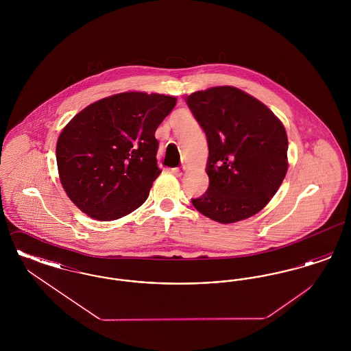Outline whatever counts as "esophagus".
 <instances>
[{
	"label": "esophagus",
	"mask_w": 351,
	"mask_h": 351,
	"mask_svg": "<svg viewBox=\"0 0 351 351\" xmlns=\"http://www.w3.org/2000/svg\"><path fill=\"white\" fill-rule=\"evenodd\" d=\"M172 173L175 176H178V178H182V176H184V173H185V168H173Z\"/></svg>",
	"instance_id": "esophagus-1"
}]
</instances>
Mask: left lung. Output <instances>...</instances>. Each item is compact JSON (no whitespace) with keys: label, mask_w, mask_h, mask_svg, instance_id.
Segmentation results:
<instances>
[{"label":"left lung","mask_w":351,"mask_h":351,"mask_svg":"<svg viewBox=\"0 0 351 351\" xmlns=\"http://www.w3.org/2000/svg\"><path fill=\"white\" fill-rule=\"evenodd\" d=\"M186 104L206 135L209 188L193 206L206 217L233 223L256 215L283 183L288 138L265 104L234 86L189 95Z\"/></svg>","instance_id":"obj_1"}]
</instances>
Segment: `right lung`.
<instances>
[{
    "instance_id": "add662e5",
    "label": "right lung",
    "mask_w": 351,
    "mask_h": 351,
    "mask_svg": "<svg viewBox=\"0 0 351 351\" xmlns=\"http://www.w3.org/2000/svg\"><path fill=\"white\" fill-rule=\"evenodd\" d=\"M176 97L123 92L88 105L56 143L60 183L89 217L113 221L147 200L159 176L155 132Z\"/></svg>"
}]
</instances>
